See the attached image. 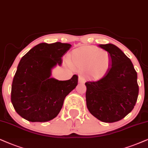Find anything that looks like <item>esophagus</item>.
<instances>
[{"label":"esophagus","instance_id":"1","mask_svg":"<svg viewBox=\"0 0 148 148\" xmlns=\"http://www.w3.org/2000/svg\"><path fill=\"white\" fill-rule=\"evenodd\" d=\"M78 82L80 83H85V78H84L83 76L78 75Z\"/></svg>","mask_w":148,"mask_h":148}]
</instances>
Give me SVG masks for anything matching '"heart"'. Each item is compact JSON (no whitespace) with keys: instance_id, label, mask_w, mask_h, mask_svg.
I'll return each instance as SVG.
<instances>
[{"instance_id":"heart-1","label":"heart","mask_w":148,"mask_h":148,"mask_svg":"<svg viewBox=\"0 0 148 148\" xmlns=\"http://www.w3.org/2000/svg\"><path fill=\"white\" fill-rule=\"evenodd\" d=\"M69 61L81 70H87L93 77L101 78L108 72L111 59L106 50L83 47L73 50L69 57Z\"/></svg>"}]
</instances>
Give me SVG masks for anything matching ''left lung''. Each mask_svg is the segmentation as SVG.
<instances>
[{
    "label": "left lung",
    "mask_w": 148,
    "mask_h": 148,
    "mask_svg": "<svg viewBox=\"0 0 148 148\" xmlns=\"http://www.w3.org/2000/svg\"><path fill=\"white\" fill-rule=\"evenodd\" d=\"M111 56L108 72L98 80L85 83L86 103L91 115L113 123L124 118L135 106L139 94L137 74L130 59L111 44H100Z\"/></svg>",
    "instance_id": "left-lung-1"
}]
</instances>
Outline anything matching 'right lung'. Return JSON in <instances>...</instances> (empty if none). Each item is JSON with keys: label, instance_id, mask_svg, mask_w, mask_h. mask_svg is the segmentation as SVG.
Wrapping results in <instances>:
<instances>
[{"label": "right lung", "instance_id": "1", "mask_svg": "<svg viewBox=\"0 0 148 148\" xmlns=\"http://www.w3.org/2000/svg\"><path fill=\"white\" fill-rule=\"evenodd\" d=\"M72 45L41 43L22 57L13 79L11 100L17 113L32 122H46L57 116L65 98L78 85V76L68 80L50 78L52 69Z\"/></svg>", "mask_w": 148, "mask_h": 148}]
</instances>
